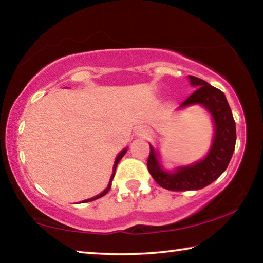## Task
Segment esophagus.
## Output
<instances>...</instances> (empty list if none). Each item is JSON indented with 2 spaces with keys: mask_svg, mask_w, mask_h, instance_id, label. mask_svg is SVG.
Masks as SVG:
<instances>
[{
  "mask_svg": "<svg viewBox=\"0 0 263 263\" xmlns=\"http://www.w3.org/2000/svg\"><path fill=\"white\" fill-rule=\"evenodd\" d=\"M148 132H149V130L147 128V126H139L137 128V135L140 138H145L148 135Z\"/></svg>",
  "mask_w": 263,
  "mask_h": 263,
  "instance_id": "obj_1",
  "label": "esophagus"
}]
</instances>
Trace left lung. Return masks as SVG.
Returning a JSON list of instances; mask_svg holds the SVG:
<instances>
[{"instance_id":"8db88e82","label":"left lung","mask_w":263,"mask_h":263,"mask_svg":"<svg viewBox=\"0 0 263 263\" xmlns=\"http://www.w3.org/2000/svg\"><path fill=\"white\" fill-rule=\"evenodd\" d=\"M189 80L191 86L197 89L181 104V108L191 104H202L212 115L216 135L210 152L202 161L193 166L181 167L176 169L175 173L162 171L158 162L157 153L149 145L147 159L149 174L160 186L172 191L202 189L216 181L228 168L237 140L235 122L224 92L193 75H189Z\"/></svg>"}]
</instances>
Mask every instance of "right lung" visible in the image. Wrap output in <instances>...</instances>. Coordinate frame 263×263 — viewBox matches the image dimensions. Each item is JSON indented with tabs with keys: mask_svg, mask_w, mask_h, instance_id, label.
<instances>
[{
	"mask_svg": "<svg viewBox=\"0 0 263 263\" xmlns=\"http://www.w3.org/2000/svg\"><path fill=\"white\" fill-rule=\"evenodd\" d=\"M126 153V149H123L121 153L118 154V157H117V159H116V161H115V164H114V173H112V175H111V179H110V181H109V184H108V188H106L103 193H101L100 195H97V196H95V197H92V198H89V199H87V201H84V202H91V201H95V199H97V198H100V197H102V196H104L106 193H108V191L110 190V188H111V182H112V179H114V176H115V172H116V167H117V164H118V162H119V160H121L123 157H124V154Z\"/></svg>",
	"mask_w": 263,
	"mask_h": 263,
	"instance_id": "obj_1",
	"label": "right lung"
}]
</instances>
